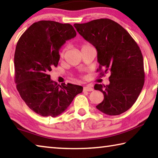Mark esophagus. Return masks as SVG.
Wrapping results in <instances>:
<instances>
[{
    "label": "esophagus",
    "mask_w": 158,
    "mask_h": 158,
    "mask_svg": "<svg viewBox=\"0 0 158 158\" xmlns=\"http://www.w3.org/2000/svg\"><path fill=\"white\" fill-rule=\"evenodd\" d=\"M93 90V89L90 85H85L84 87V91H92Z\"/></svg>",
    "instance_id": "esophagus-1"
}]
</instances>
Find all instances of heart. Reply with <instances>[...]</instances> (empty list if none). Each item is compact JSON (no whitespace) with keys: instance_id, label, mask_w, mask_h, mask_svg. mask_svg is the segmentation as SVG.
<instances>
[{"instance_id":"obj_1","label":"heart","mask_w":158,"mask_h":158,"mask_svg":"<svg viewBox=\"0 0 158 158\" xmlns=\"http://www.w3.org/2000/svg\"><path fill=\"white\" fill-rule=\"evenodd\" d=\"M86 46H89V44H86L83 45L82 48H83V47H86ZM64 53H65V49H63V50L61 51V52H60V57H61V58H63V57L64 56Z\"/></svg>"}]
</instances>
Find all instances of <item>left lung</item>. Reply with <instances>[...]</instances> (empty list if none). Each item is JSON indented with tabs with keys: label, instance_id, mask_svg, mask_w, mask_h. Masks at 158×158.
<instances>
[{
	"label": "left lung",
	"instance_id": "8db88e82",
	"mask_svg": "<svg viewBox=\"0 0 158 158\" xmlns=\"http://www.w3.org/2000/svg\"><path fill=\"white\" fill-rule=\"evenodd\" d=\"M74 26L98 52L102 76L110 74L109 85L95 84L104 94L96 106L102 113L116 116L127 111L137 101L144 84L143 56L134 39L124 28L109 19H100Z\"/></svg>",
	"mask_w": 158,
	"mask_h": 158
}]
</instances>
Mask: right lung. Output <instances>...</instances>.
Listing matches in <instances>:
<instances>
[{"instance_id":"1","label":"right lung","mask_w":158,"mask_h":158,"mask_svg":"<svg viewBox=\"0 0 158 158\" xmlns=\"http://www.w3.org/2000/svg\"><path fill=\"white\" fill-rule=\"evenodd\" d=\"M76 35L69 23L40 21L33 23L17 42L14 61L17 89L28 107L42 116L62 114L82 92L81 85H58L49 74L58 65L60 48Z\"/></svg>"}]
</instances>
